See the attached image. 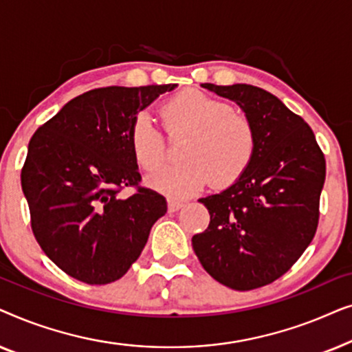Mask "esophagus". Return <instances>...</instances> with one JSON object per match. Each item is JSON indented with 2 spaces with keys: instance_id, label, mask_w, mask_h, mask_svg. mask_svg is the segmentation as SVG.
<instances>
[{
  "instance_id": "obj_1",
  "label": "esophagus",
  "mask_w": 352,
  "mask_h": 352,
  "mask_svg": "<svg viewBox=\"0 0 352 352\" xmlns=\"http://www.w3.org/2000/svg\"><path fill=\"white\" fill-rule=\"evenodd\" d=\"M182 206H184V204H182V201H179V200H175V199L168 200V210L173 211V213H175V211H177L179 208H182Z\"/></svg>"
}]
</instances>
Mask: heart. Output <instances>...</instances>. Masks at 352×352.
Wrapping results in <instances>:
<instances>
[{
	"label": "heart",
	"mask_w": 352,
	"mask_h": 352,
	"mask_svg": "<svg viewBox=\"0 0 352 352\" xmlns=\"http://www.w3.org/2000/svg\"><path fill=\"white\" fill-rule=\"evenodd\" d=\"M166 133L182 139V165L166 166L148 176V186L171 199H184L210 181L228 187L239 181L256 151V131L247 115L224 100L200 91H181L162 105ZM129 151L136 165L153 171L165 158V141L147 113L134 117L128 133Z\"/></svg>",
	"instance_id": "obj_1"
}]
</instances>
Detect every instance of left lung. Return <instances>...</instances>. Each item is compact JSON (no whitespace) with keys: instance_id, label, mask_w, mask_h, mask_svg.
Instances as JSON below:
<instances>
[{"instance_id":"left-lung-1","label":"left lung","mask_w":352,"mask_h":352,"mask_svg":"<svg viewBox=\"0 0 352 352\" xmlns=\"http://www.w3.org/2000/svg\"><path fill=\"white\" fill-rule=\"evenodd\" d=\"M201 88L243 110L256 151L239 181L199 200L210 224L192 247L214 280L253 290L283 276L314 239L325 158L309 124L274 94L242 83Z\"/></svg>"}]
</instances>
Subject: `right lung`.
<instances>
[{
	"label": "right lung",
	"mask_w": 352,
	"mask_h": 352,
	"mask_svg": "<svg viewBox=\"0 0 352 352\" xmlns=\"http://www.w3.org/2000/svg\"><path fill=\"white\" fill-rule=\"evenodd\" d=\"M177 85L109 86L67 102L36 129L22 168L32 230L43 252L89 285L118 280L166 213L165 197L138 186L128 133L136 115Z\"/></svg>",
	"instance_id": "right-lung-1"
}]
</instances>
